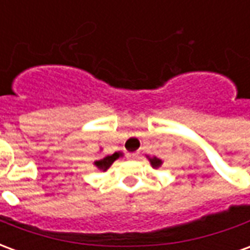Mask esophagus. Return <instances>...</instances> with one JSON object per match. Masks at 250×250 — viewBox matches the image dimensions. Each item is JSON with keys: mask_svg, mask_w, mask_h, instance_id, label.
I'll return each instance as SVG.
<instances>
[{"mask_svg": "<svg viewBox=\"0 0 250 250\" xmlns=\"http://www.w3.org/2000/svg\"><path fill=\"white\" fill-rule=\"evenodd\" d=\"M138 155H139V152H128V154H127V157L128 158H136Z\"/></svg>", "mask_w": 250, "mask_h": 250, "instance_id": "esophagus-1", "label": "esophagus"}]
</instances>
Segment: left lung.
<instances>
[{
  "label": "left lung",
  "instance_id": "obj_1",
  "mask_svg": "<svg viewBox=\"0 0 250 250\" xmlns=\"http://www.w3.org/2000/svg\"><path fill=\"white\" fill-rule=\"evenodd\" d=\"M147 159L150 161V165L152 166V168H159L163 165L162 159H159V158H157V157L151 158V157H148V155H147Z\"/></svg>",
  "mask_w": 250,
  "mask_h": 250
}]
</instances>
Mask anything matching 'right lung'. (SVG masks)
<instances>
[{"label":"right lung","instance_id":"obj_1","mask_svg":"<svg viewBox=\"0 0 250 250\" xmlns=\"http://www.w3.org/2000/svg\"><path fill=\"white\" fill-rule=\"evenodd\" d=\"M123 157V152H114L112 155H105L104 158H100V159H96L95 162H93V166L98 168V170H102V171H107L109 167H111V165L118 159V158Z\"/></svg>","mask_w":250,"mask_h":250}]
</instances>
